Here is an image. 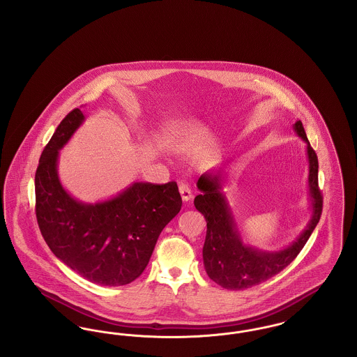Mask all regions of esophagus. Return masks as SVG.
I'll use <instances>...</instances> for the list:
<instances>
[{
	"instance_id": "esophagus-1",
	"label": "esophagus",
	"mask_w": 357,
	"mask_h": 357,
	"mask_svg": "<svg viewBox=\"0 0 357 357\" xmlns=\"http://www.w3.org/2000/svg\"><path fill=\"white\" fill-rule=\"evenodd\" d=\"M179 192H181V197H182L183 202H188L192 198V192H191L190 187L187 186L186 183H183V182L179 183Z\"/></svg>"
}]
</instances>
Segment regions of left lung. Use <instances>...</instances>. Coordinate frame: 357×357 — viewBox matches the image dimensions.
<instances>
[{
  "label": "left lung",
  "mask_w": 357,
  "mask_h": 357,
  "mask_svg": "<svg viewBox=\"0 0 357 357\" xmlns=\"http://www.w3.org/2000/svg\"><path fill=\"white\" fill-rule=\"evenodd\" d=\"M293 131L306 143L310 218L300 236L287 248L269 252L243 242L233 210L222 191L223 176L221 171H207L197 182L201 194L195 197L194 206L207 222L204 245V271L222 288L230 290L252 288L278 274L301 252L320 221L323 197L319 190L317 155L310 147L300 120L293 124Z\"/></svg>",
  "instance_id": "1"
}]
</instances>
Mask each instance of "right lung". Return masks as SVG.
<instances>
[{
	"instance_id": "obj_1",
	"label": "right lung",
	"mask_w": 357,
	"mask_h": 357,
	"mask_svg": "<svg viewBox=\"0 0 357 357\" xmlns=\"http://www.w3.org/2000/svg\"><path fill=\"white\" fill-rule=\"evenodd\" d=\"M76 108L56 128L34 176L36 217L52 253L83 278L120 287L146 269L165 226L181 211L175 182H134L95 204L72 197L59 178V155L84 121Z\"/></svg>"
}]
</instances>
